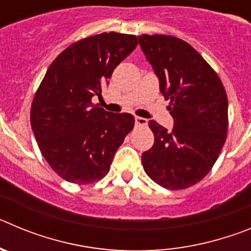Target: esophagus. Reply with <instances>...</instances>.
I'll list each match as a JSON object with an SVG mask.
<instances>
[{"label": "esophagus", "instance_id": "1", "mask_svg": "<svg viewBox=\"0 0 251 251\" xmlns=\"http://www.w3.org/2000/svg\"><path fill=\"white\" fill-rule=\"evenodd\" d=\"M134 122H136V126H147V119L141 118V117H136L134 118Z\"/></svg>", "mask_w": 251, "mask_h": 251}]
</instances>
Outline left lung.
Returning a JSON list of instances; mask_svg holds the SVG:
<instances>
[{
    "label": "left lung",
    "mask_w": 251,
    "mask_h": 251,
    "mask_svg": "<svg viewBox=\"0 0 251 251\" xmlns=\"http://www.w3.org/2000/svg\"><path fill=\"white\" fill-rule=\"evenodd\" d=\"M138 40L175 121L172 130L150 121L154 145L142 154V165L162 187H191L211 171L227 137L225 88L207 61L183 40L146 34Z\"/></svg>",
    "instance_id": "1"
}]
</instances>
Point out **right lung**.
Here are the masks:
<instances>
[{
    "label": "right lung",
    "mask_w": 251,
    "mask_h": 251,
    "mask_svg": "<svg viewBox=\"0 0 251 251\" xmlns=\"http://www.w3.org/2000/svg\"><path fill=\"white\" fill-rule=\"evenodd\" d=\"M138 45L136 35L103 32L66 48L49 66L31 105V128L41 154L68 182L103 178L134 127L128 113H109L101 98L114 69Z\"/></svg>",
    "instance_id": "right-lung-1"
}]
</instances>
